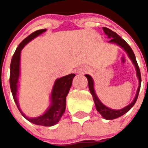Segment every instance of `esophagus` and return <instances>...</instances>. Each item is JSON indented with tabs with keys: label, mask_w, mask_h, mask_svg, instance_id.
Masks as SVG:
<instances>
[{
	"label": "esophagus",
	"mask_w": 148,
	"mask_h": 148,
	"mask_svg": "<svg viewBox=\"0 0 148 148\" xmlns=\"http://www.w3.org/2000/svg\"><path fill=\"white\" fill-rule=\"evenodd\" d=\"M90 71V69L87 66H84V67H81V68L78 69L77 70V73H81V74H84V73L88 72V71Z\"/></svg>",
	"instance_id": "1"
}]
</instances>
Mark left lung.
I'll return each instance as SVG.
<instances>
[{"label":"left lung","instance_id":"8db88e82","mask_svg":"<svg viewBox=\"0 0 148 148\" xmlns=\"http://www.w3.org/2000/svg\"><path fill=\"white\" fill-rule=\"evenodd\" d=\"M102 28L103 31H104V34L107 35V38L110 39V41H108V43H110V44H114L120 46V47L126 52L128 57L130 59V60L132 61L133 65L135 66V69H136L137 77H138L139 82V86L138 89H137L136 95H135V98H134L133 100H132V102L130 104L127 105L126 107H124V108L120 109V110H113V109L110 108V107H107V106L104 105V104L99 100L97 95L96 92H95V84H94L93 79H92V77H91L90 75H89V74H85V77L87 78L89 91H90V93L92 94V97H93V100L94 102H95V107H96L97 110L98 112L102 116L103 118L106 119V120H110L118 118V117H120L121 116L123 115V114H125V113L127 112L133 107L134 104H135L137 99H138L139 92H140V86H141V75H140V69H139L138 64V63H137L135 53H134L133 51L131 49L130 46L128 45L127 43L125 40L122 39L120 36L117 35L115 32H114V31H112V30L109 29V28L106 27H102Z\"/></svg>","mask_w":148,"mask_h":148}]
</instances>
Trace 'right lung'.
Masks as SVG:
<instances>
[{"instance_id":"add662e5","label":"right lung","mask_w":148,"mask_h":148,"mask_svg":"<svg viewBox=\"0 0 148 148\" xmlns=\"http://www.w3.org/2000/svg\"><path fill=\"white\" fill-rule=\"evenodd\" d=\"M46 29H41L32 33L26 37L16 49L11 59L10 68V86L13 95V99L17 105L22 115L28 121L33 124L41 126L51 127L56 125L62 118L66 109V98L71 86L72 80L75 77L74 74H70L61 78L56 79L52 87L50 95V104L44 114L36 117H28L21 111L18 104V93L19 88V79H20V63L21 50L28 42L43 33L46 32Z\"/></svg>"}]
</instances>
